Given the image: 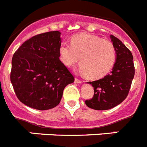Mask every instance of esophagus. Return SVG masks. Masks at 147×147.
<instances>
[{
	"mask_svg": "<svg viewBox=\"0 0 147 147\" xmlns=\"http://www.w3.org/2000/svg\"><path fill=\"white\" fill-rule=\"evenodd\" d=\"M82 80H79V79H77V78H75V82L76 83H82Z\"/></svg>",
	"mask_w": 147,
	"mask_h": 147,
	"instance_id": "esophagus-1",
	"label": "esophagus"
}]
</instances>
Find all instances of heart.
<instances>
[{
    "label": "heart",
    "mask_w": 147,
    "mask_h": 147,
    "mask_svg": "<svg viewBox=\"0 0 147 147\" xmlns=\"http://www.w3.org/2000/svg\"><path fill=\"white\" fill-rule=\"evenodd\" d=\"M61 62L71 67L80 58L81 72L90 80H99L107 75L116 59L113 44L89 34H79L72 37L71 45L62 42L59 48Z\"/></svg>",
    "instance_id": "b5f03b06"
}]
</instances>
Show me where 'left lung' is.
I'll return each instance as SVG.
<instances>
[{"mask_svg": "<svg viewBox=\"0 0 147 147\" xmlns=\"http://www.w3.org/2000/svg\"><path fill=\"white\" fill-rule=\"evenodd\" d=\"M116 59L110 74L100 80L88 82L94 89L91 99L85 101L88 107L96 110L111 109L121 103L129 93L135 75L133 57L130 51L117 37L110 35Z\"/></svg>", "mask_w": 147, "mask_h": 147, "instance_id": "1", "label": "left lung"}]
</instances>
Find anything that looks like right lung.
Wrapping results in <instances>:
<instances>
[{"label": "right lung", "instance_id": "1", "mask_svg": "<svg viewBox=\"0 0 147 147\" xmlns=\"http://www.w3.org/2000/svg\"><path fill=\"white\" fill-rule=\"evenodd\" d=\"M61 33L35 35L23 42L11 59L10 80L17 97L32 108L45 110L57 106L63 90L74 77L59 59Z\"/></svg>", "mask_w": 147, "mask_h": 147}]
</instances>
